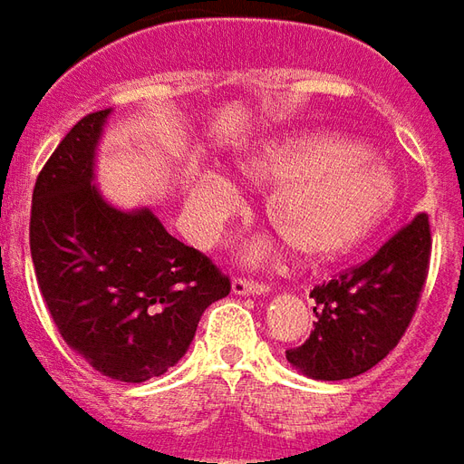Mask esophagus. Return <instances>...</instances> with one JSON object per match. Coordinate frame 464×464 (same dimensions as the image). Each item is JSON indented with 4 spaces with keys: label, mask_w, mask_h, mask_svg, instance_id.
Masks as SVG:
<instances>
[{
    "label": "esophagus",
    "mask_w": 464,
    "mask_h": 464,
    "mask_svg": "<svg viewBox=\"0 0 464 464\" xmlns=\"http://www.w3.org/2000/svg\"><path fill=\"white\" fill-rule=\"evenodd\" d=\"M231 291L236 295H268L271 288L266 283H256V281H243V278H233Z\"/></svg>",
    "instance_id": "34e87169"
}]
</instances>
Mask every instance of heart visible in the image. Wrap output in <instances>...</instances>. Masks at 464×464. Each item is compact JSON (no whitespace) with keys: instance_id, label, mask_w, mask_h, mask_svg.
I'll return each instance as SVG.
<instances>
[{"instance_id":"heart-1","label":"heart","mask_w":464,"mask_h":464,"mask_svg":"<svg viewBox=\"0 0 464 464\" xmlns=\"http://www.w3.org/2000/svg\"><path fill=\"white\" fill-rule=\"evenodd\" d=\"M241 179L273 186L263 218L303 261L338 258L375 231L398 198L395 173L365 146L335 133L276 136L236 161ZM236 191L221 173L188 186V208L213 226L226 218Z\"/></svg>"}]
</instances>
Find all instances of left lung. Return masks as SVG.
Returning <instances> with one entry per match:
<instances>
[{
	"mask_svg": "<svg viewBox=\"0 0 464 464\" xmlns=\"http://www.w3.org/2000/svg\"><path fill=\"white\" fill-rule=\"evenodd\" d=\"M430 248L428 213H418L370 261L315 285L311 338L285 350L293 368L313 380H348L378 365L412 321Z\"/></svg>",
	"mask_w": 464,
	"mask_h": 464,
	"instance_id": "left-lung-1",
	"label": "left lung"
}]
</instances>
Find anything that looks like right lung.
<instances>
[{"mask_svg": "<svg viewBox=\"0 0 464 464\" xmlns=\"http://www.w3.org/2000/svg\"><path fill=\"white\" fill-rule=\"evenodd\" d=\"M109 116H84L42 169L29 246L66 345L106 378L143 382L186 355L203 311L228 295L231 281L149 206L123 211L102 196L96 149Z\"/></svg>", "mask_w": 464, "mask_h": 464, "instance_id": "add662e5", "label": "right lung"}]
</instances>
